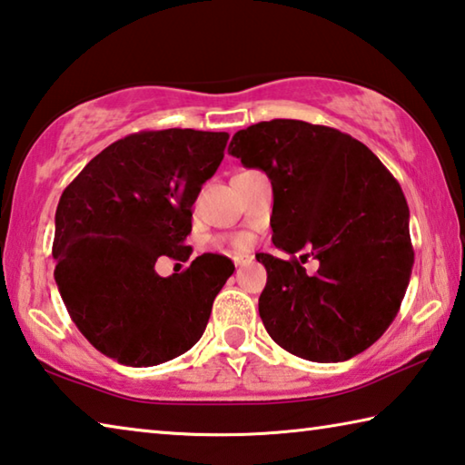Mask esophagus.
Here are the masks:
<instances>
[{
  "instance_id": "obj_1",
  "label": "esophagus",
  "mask_w": 465,
  "mask_h": 465,
  "mask_svg": "<svg viewBox=\"0 0 465 465\" xmlns=\"http://www.w3.org/2000/svg\"><path fill=\"white\" fill-rule=\"evenodd\" d=\"M252 261H254V256L252 254H233V262H235V266H248V264H252Z\"/></svg>"
}]
</instances>
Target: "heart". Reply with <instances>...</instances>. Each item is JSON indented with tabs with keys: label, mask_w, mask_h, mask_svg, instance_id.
Listing matches in <instances>:
<instances>
[{
	"label": "heart",
	"mask_w": 465,
	"mask_h": 465,
	"mask_svg": "<svg viewBox=\"0 0 465 465\" xmlns=\"http://www.w3.org/2000/svg\"><path fill=\"white\" fill-rule=\"evenodd\" d=\"M232 246L235 250H246L250 246V235L248 233H238L232 238Z\"/></svg>",
	"instance_id": "obj_1"
}]
</instances>
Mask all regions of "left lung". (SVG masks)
<instances>
[{"instance_id": "8db88e82", "label": "left lung", "mask_w": 465, "mask_h": 465, "mask_svg": "<svg viewBox=\"0 0 465 465\" xmlns=\"http://www.w3.org/2000/svg\"><path fill=\"white\" fill-rule=\"evenodd\" d=\"M230 153L272 184V243L258 299L266 332L291 355L338 363L369 349L398 316L414 250L408 203L371 149L324 124L274 119L233 135ZM321 262L309 277L294 258ZM308 255H304L302 260Z\"/></svg>"}]
</instances>
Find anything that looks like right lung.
Here are the masks:
<instances>
[{"mask_svg":"<svg viewBox=\"0 0 465 465\" xmlns=\"http://www.w3.org/2000/svg\"><path fill=\"white\" fill-rule=\"evenodd\" d=\"M227 133L139 131L90 160L54 213V281L69 316L102 355L152 367L199 342L235 266L196 256L160 277V256L188 261L193 204L223 160Z\"/></svg>","mask_w":465,"mask_h":465,"instance_id":"1","label":"right lung"}]
</instances>
